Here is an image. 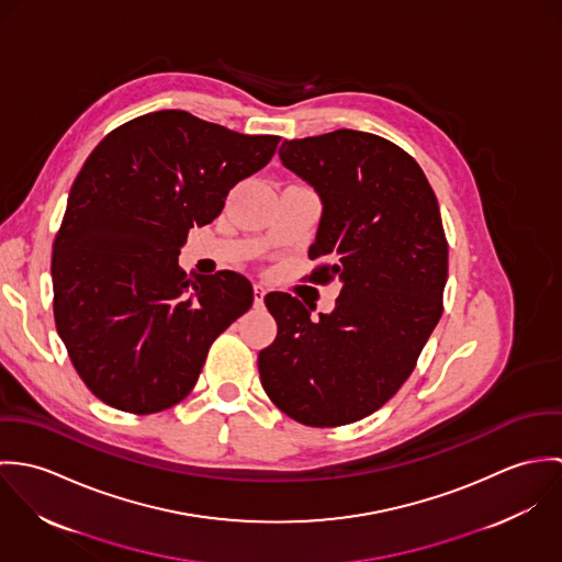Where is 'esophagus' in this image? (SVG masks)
<instances>
[{"instance_id": "1", "label": "esophagus", "mask_w": 562, "mask_h": 562, "mask_svg": "<svg viewBox=\"0 0 562 562\" xmlns=\"http://www.w3.org/2000/svg\"><path fill=\"white\" fill-rule=\"evenodd\" d=\"M263 296H266V290L261 285H252V301H255V307H259L263 303Z\"/></svg>"}]
</instances>
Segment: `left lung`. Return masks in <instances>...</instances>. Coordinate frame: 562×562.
I'll return each instance as SVG.
<instances>
[{
  "instance_id": "left-lung-1",
  "label": "left lung",
  "mask_w": 562,
  "mask_h": 562,
  "mask_svg": "<svg viewBox=\"0 0 562 562\" xmlns=\"http://www.w3.org/2000/svg\"><path fill=\"white\" fill-rule=\"evenodd\" d=\"M285 168L312 183L322 218L310 281L339 283L330 314L270 292L277 337L257 357L268 398L292 419L330 428L381 408L411 376L443 314L448 240L437 196L398 145L355 130L285 140Z\"/></svg>"
}]
</instances>
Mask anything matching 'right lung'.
<instances>
[{"mask_svg": "<svg viewBox=\"0 0 562 562\" xmlns=\"http://www.w3.org/2000/svg\"><path fill=\"white\" fill-rule=\"evenodd\" d=\"M279 140L160 110L112 130L83 161L54 240V321L99 401L136 415L183 401L214 339L248 312L240 272L188 277L177 257Z\"/></svg>", "mask_w": 562, "mask_h": 562, "instance_id": "obj_1", "label": "right lung"}]
</instances>
